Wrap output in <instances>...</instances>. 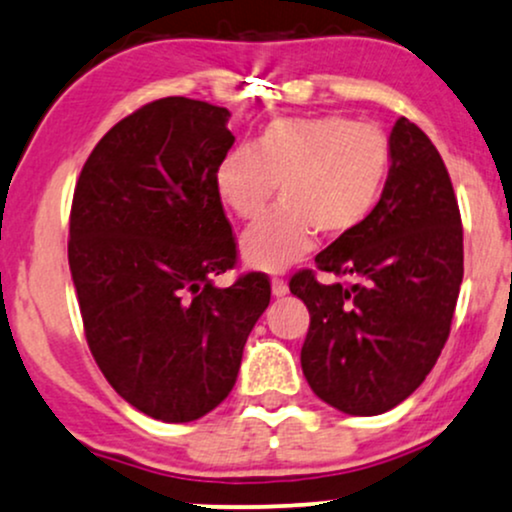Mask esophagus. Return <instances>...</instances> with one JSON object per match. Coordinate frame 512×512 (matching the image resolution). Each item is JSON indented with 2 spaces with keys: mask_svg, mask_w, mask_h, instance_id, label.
<instances>
[{
  "mask_svg": "<svg viewBox=\"0 0 512 512\" xmlns=\"http://www.w3.org/2000/svg\"><path fill=\"white\" fill-rule=\"evenodd\" d=\"M270 290H273V297H285V294L290 292V287H287L285 280L273 278V280H270Z\"/></svg>",
  "mask_w": 512,
  "mask_h": 512,
  "instance_id": "1",
  "label": "esophagus"
}]
</instances>
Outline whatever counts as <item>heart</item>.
<instances>
[{
	"label": "heart",
	"mask_w": 512,
	"mask_h": 512,
	"mask_svg": "<svg viewBox=\"0 0 512 512\" xmlns=\"http://www.w3.org/2000/svg\"><path fill=\"white\" fill-rule=\"evenodd\" d=\"M390 174V143L374 124L338 114L270 122L251 146L232 148L215 167V191L234 218L256 220L242 237L249 268L280 273L314 246L316 232L340 239L374 213Z\"/></svg>",
	"instance_id": "obj_1"
}]
</instances>
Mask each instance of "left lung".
Here are the masks:
<instances>
[{
  "label": "left lung",
  "instance_id": "8db88e82",
  "mask_svg": "<svg viewBox=\"0 0 512 512\" xmlns=\"http://www.w3.org/2000/svg\"><path fill=\"white\" fill-rule=\"evenodd\" d=\"M386 191L357 230L299 270L290 292L311 314L302 371L323 402L354 417L400 405L446 345L462 282V222L429 136L400 117L390 131Z\"/></svg>",
  "mask_w": 512,
  "mask_h": 512
}]
</instances>
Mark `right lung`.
Returning <instances> with one entry per match:
<instances>
[{"mask_svg": "<svg viewBox=\"0 0 512 512\" xmlns=\"http://www.w3.org/2000/svg\"><path fill=\"white\" fill-rule=\"evenodd\" d=\"M227 107L148 102L100 138L76 182L69 268L90 352L148 417L194 422L237 381L266 275L215 287L237 263L215 167L232 148Z\"/></svg>", "mask_w": 512, "mask_h": 512, "instance_id": "1", "label": "right lung"}]
</instances>
